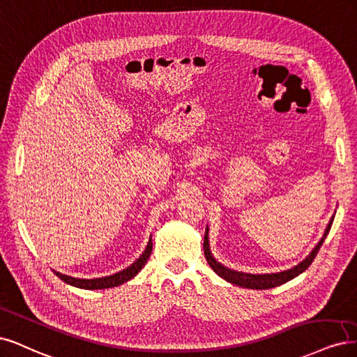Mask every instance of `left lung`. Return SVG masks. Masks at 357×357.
<instances>
[{"instance_id": "left-lung-1", "label": "left lung", "mask_w": 357, "mask_h": 357, "mask_svg": "<svg viewBox=\"0 0 357 357\" xmlns=\"http://www.w3.org/2000/svg\"><path fill=\"white\" fill-rule=\"evenodd\" d=\"M332 221H333V216L331 218V221L326 225V229H325L324 236H321V238L319 240V243L314 246V249L310 252V254L300 264H298V266H295V267H292L289 270H284V271L270 273V274H250V273L236 271V270H231V268L222 266L221 262H218L213 258L212 252H211V246H209V228H208V225H206L204 243H203L204 257H206V259H208V264L211 266V268L218 275H220V278H222L224 280H227L229 283L241 286V287H248V289H271V287L280 286V284H283L286 282L292 280L294 278H296V275H300L303 271H305L310 267V264L314 261L320 246L324 245V241H325V238H326V236L329 233V229H331Z\"/></svg>"}]
</instances>
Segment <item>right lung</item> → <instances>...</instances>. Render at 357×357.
I'll return each instance as SVG.
<instances>
[{"instance_id":"1","label":"right lung","mask_w":357,"mask_h":357,"mask_svg":"<svg viewBox=\"0 0 357 357\" xmlns=\"http://www.w3.org/2000/svg\"><path fill=\"white\" fill-rule=\"evenodd\" d=\"M151 250H153V240L149 238L148 245L145 248V250L142 252V255L137 258L132 266H129L128 268H124L116 274H111V275H105V278H96V279H77V278H71V275H66L62 274L59 271H54L57 278L61 280H63L65 283L79 287V289H108V287H114V286H120L126 282H129L130 279H133L135 275L142 270V267L145 266V262L148 261L149 255H151Z\"/></svg>"}]
</instances>
